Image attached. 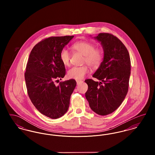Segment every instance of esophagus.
<instances>
[{"instance_id": "34e87169", "label": "esophagus", "mask_w": 155, "mask_h": 155, "mask_svg": "<svg viewBox=\"0 0 155 155\" xmlns=\"http://www.w3.org/2000/svg\"><path fill=\"white\" fill-rule=\"evenodd\" d=\"M76 82H77V84H80V83H82L83 81H82V80H76Z\"/></svg>"}]
</instances>
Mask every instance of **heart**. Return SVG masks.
<instances>
[{"mask_svg":"<svg viewBox=\"0 0 155 155\" xmlns=\"http://www.w3.org/2000/svg\"><path fill=\"white\" fill-rule=\"evenodd\" d=\"M72 49L74 51L82 54L84 56V63H87L92 68H97L101 65L103 59V50L99 47H95L94 43L85 41H78L72 45ZM59 56L64 66L70 65V53L67 49H61ZM89 70L87 64L73 67L68 71L67 76L70 78L81 80L88 73Z\"/></svg>","mask_w":155,"mask_h":155,"instance_id":"heart-1","label":"heart"}]
</instances>
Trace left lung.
<instances>
[{
	"instance_id": "8db88e82",
	"label": "left lung",
	"mask_w": 155,
	"mask_h": 155,
	"mask_svg": "<svg viewBox=\"0 0 155 155\" xmlns=\"http://www.w3.org/2000/svg\"><path fill=\"white\" fill-rule=\"evenodd\" d=\"M95 38L101 42L104 50L103 61L93 75L101 82L85 80L88 86L85 97L92 110L106 116L116 110L127 94L131 60L125 45L116 36L100 33Z\"/></svg>"
}]
</instances>
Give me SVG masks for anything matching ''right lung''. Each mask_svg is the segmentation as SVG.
<instances>
[{
    "mask_svg": "<svg viewBox=\"0 0 155 155\" xmlns=\"http://www.w3.org/2000/svg\"><path fill=\"white\" fill-rule=\"evenodd\" d=\"M74 36L51 37L42 40L32 49L24 74L31 102L45 116L56 119L68 110L77 82L75 80L55 82L66 74L60 53Z\"/></svg>",
    "mask_w": 155,
    "mask_h": 155,
    "instance_id": "1",
    "label": "right lung"
}]
</instances>
